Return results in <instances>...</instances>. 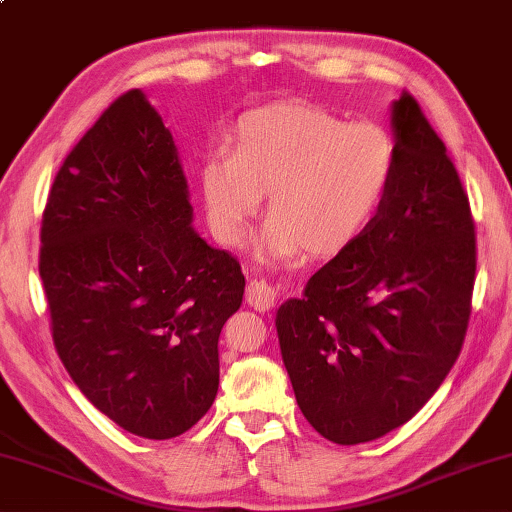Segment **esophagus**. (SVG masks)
I'll return each mask as SVG.
<instances>
[{
  "instance_id": "34e87169",
  "label": "esophagus",
  "mask_w": 512,
  "mask_h": 512,
  "mask_svg": "<svg viewBox=\"0 0 512 512\" xmlns=\"http://www.w3.org/2000/svg\"><path fill=\"white\" fill-rule=\"evenodd\" d=\"M247 303L258 312H265L276 303V289L265 281H252L247 285Z\"/></svg>"
}]
</instances>
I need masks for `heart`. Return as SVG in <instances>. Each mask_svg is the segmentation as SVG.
<instances>
[{
  "instance_id": "1",
  "label": "heart",
  "mask_w": 512,
  "mask_h": 512,
  "mask_svg": "<svg viewBox=\"0 0 512 512\" xmlns=\"http://www.w3.org/2000/svg\"><path fill=\"white\" fill-rule=\"evenodd\" d=\"M397 176V144L374 122H347L310 102L243 115L229 151L200 169L209 223L229 245L245 238L267 198L260 258H332L379 216Z\"/></svg>"
}]
</instances>
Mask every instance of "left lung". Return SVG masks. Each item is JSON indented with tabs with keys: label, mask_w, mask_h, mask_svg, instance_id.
<instances>
[{
	"label": "left lung",
	"mask_w": 512,
	"mask_h": 512,
	"mask_svg": "<svg viewBox=\"0 0 512 512\" xmlns=\"http://www.w3.org/2000/svg\"><path fill=\"white\" fill-rule=\"evenodd\" d=\"M392 129L397 176L379 216L276 314L298 408L341 446L388 435L426 406L472 310L477 238L459 173L408 91Z\"/></svg>",
	"instance_id": "1"
}]
</instances>
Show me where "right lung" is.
<instances>
[{
  "label": "right lung",
  "mask_w": 512,
  "mask_h": 512,
  "mask_svg": "<svg viewBox=\"0 0 512 512\" xmlns=\"http://www.w3.org/2000/svg\"><path fill=\"white\" fill-rule=\"evenodd\" d=\"M178 149L140 89L122 93L55 176L40 276L55 350L131 435L171 439L218 392V339L245 276L194 227Z\"/></svg>",
  "instance_id": "obj_1"
}]
</instances>
